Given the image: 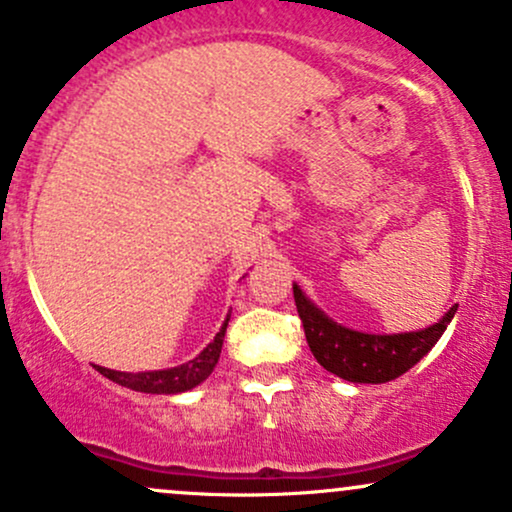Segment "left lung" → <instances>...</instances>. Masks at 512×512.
Listing matches in <instances>:
<instances>
[{
  "label": "left lung",
  "mask_w": 512,
  "mask_h": 512,
  "mask_svg": "<svg viewBox=\"0 0 512 512\" xmlns=\"http://www.w3.org/2000/svg\"><path fill=\"white\" fill-rule=\"evenodd\" d=\"M294 301H297L299 319L304 324L306 343L311 353L328 373L348 380V383H390L412 368L414 363L432 351L449 321L454 319L456 306H451L439 324L412 333H392V336H375V333L351 331L346 326L333 324L324 311L316 309L294 284Z\"/></svg>",
  "instance_id": "1"
}]
</instances>
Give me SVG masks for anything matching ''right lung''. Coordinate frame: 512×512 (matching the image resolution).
<instances>
[{
	"mask_svg": "<svg viewBox=\"0 0 512 512\" xmlns=\"http://www.w3.org/2000/svg\"><path fill=\"white\" fill-rule=\"evenodd\" d=\"M228 321H230V314L228 319H225V324L220 326V331L215 333L213 341L208 343L196 358L188 360L184 365H179V368L152 370V373H120V370L100 368L98 365V373L105 375V378L112 380V383L129 387V390H137V392H154V395H176V392H186L191 390V387H196L198 383H203V380L213 373L215 363H218L220 358V348H223Z\"/></svg>",
	"mask_w": 512,
	"mask_h": 512,
	"instance_id": "right-lung-1",
	"label": "right lung"
}]
</instances>
